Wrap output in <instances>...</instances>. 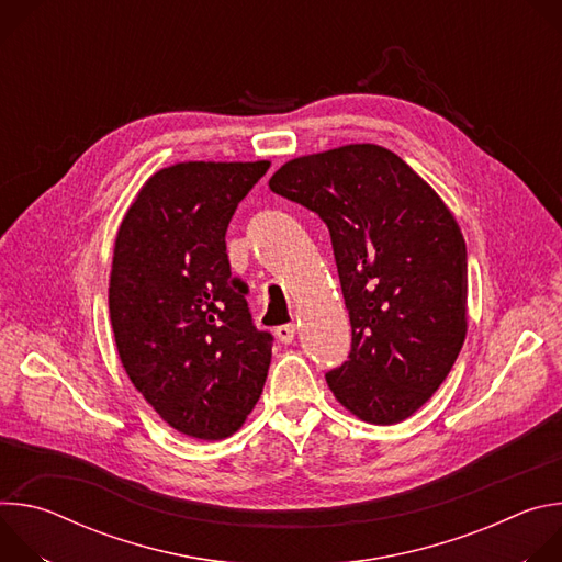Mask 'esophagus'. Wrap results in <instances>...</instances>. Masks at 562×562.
<instances>
[{
	"mask_svg": "<svg viewBox=\"0 0 562 562\" xmlns=\"http://www.w3.org/2000/svg\"><path fill=\"white\" fill-rule=\"evenodd\" d=\"M276 336H278V340L284 342V345L293 342V338H295V325H282V327H278V329H276Z\"/></svg>",
	"mask_w": 562,
	"mask_h": 562,
	"instance_id": "esophagus-1",
	"label": "esophagus"
}]
</instances>
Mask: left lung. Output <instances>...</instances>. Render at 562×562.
Here are the masks:
<instances>
[{"mask_svg": "<svg viewBox=\"0 0 562 562\" xmlns=\"http://www.w3.org/2000/svg\"><path fill=\"white\" fill-rule=\"evenodd\" d=\"M269 189L317 213L331 233L351 319L349 360L327 373L336 400L369 425L414 416L467 336V247L453 213L378 144L289 159Z\"/></svg>", "mask_w": 562, "mask_h": 562, "instance_id": "obj_1", "label": "left lung"}]
</instances>
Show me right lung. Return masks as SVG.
I'll return each instance as SVG.
<instances>
[{"mask_svg": "<svg viewBox=\"0 0 562 562\" xmlns=\"http://www.w3.org/2000/svg\"><path fill=\"white\" fill-rule=\"evenodd\" d=\"M269 167L159 169L115 235L109 311L122 367L157 416L189 438L233 436L269 373L273 338L254 327L224 243L237 204Z\"/></svg>", "mask_w": 562, "mask_h": 562, "instance_id": "right-lung-1", "label": "right lung"}]
</instances>
